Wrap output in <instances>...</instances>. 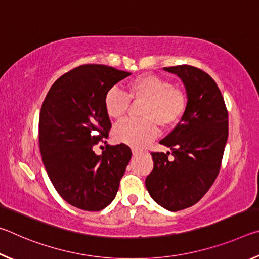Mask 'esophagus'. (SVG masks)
I'll return each instance as SVG.
<instances>
[{
  "instance_id": "obj_1",
  "label": "esophagus",
  "mask_w": 259,
  "mask_h": 259,
  "mask_svg": "<svg viewBox=\"0 0 259 259\" xmlns=\"http://www.w3.org/2000/svg\"><path fill=\"white\" fill-rule=\"evenodd\" d=\"M142 151H139V150H133V155L134 156H138V155H140L142 154Z\"/></svg>"
}]
</instances>
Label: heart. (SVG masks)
Wrapping results in <instances>:
<instances>
[{"instance_id":"b5f03b06","label":"heart","mask_w":259,"mask_h":259,"mask_svg":"<svg viewBox=\"0 0 259 259\" xmlns=\"http://www.w3.org/2000/svg\"><path fill=\"white\" fill-rule=\"evenodd\" d=\"M130 98L145 100L142 115L145 119H125L114 128L117 142L131 147L142 148L157 135V125L172 128L182 120L186 111L187 99L181 89L155 74H142L128 83V94L112 87L105 95L104 105L107 115L121 119L129 107Z\"/></svg>"}]
</instances>
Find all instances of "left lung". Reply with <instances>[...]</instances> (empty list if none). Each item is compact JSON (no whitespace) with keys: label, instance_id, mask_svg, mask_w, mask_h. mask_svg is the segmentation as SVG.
I'll use <instances>...</instances> for the list:
<instances>
[{"label":"left lung","instance_id":"8db88e82","mask_svg":"<svg viewBox=\"0 0 259 259\" xmlns=\"http://www.w3.org/2000/svg\"><path fill=\"white\" fill-rule=\"evenodd\" d=\"M184 83L186 111L160 144L170 152L151 153L154 166L145 185L152 199L169 211L195 204L208 192L221 169L229 136V117L221 90L201 69L179 65L164 67Z\"/></svg>","mask_w":259,"mask_h":259}]
</instances>
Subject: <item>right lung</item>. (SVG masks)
<instances>
[{
	"mask_svg": "<svg viewBox=\"0 0 259 259\" xmlns=\"http://www.w3.org/2000/svg\"><path fill=\"white\" fill-rule=\"evenodd\" d=\"M131 73L105 65H83L64 74L47 94L38 121L42 161L56 191L67 203L99 211L112 202L131 159L124 144L95 145L107 138L111 121L105 95Z\"/></svg>",
	"mask_w": 259,
	"mask_h": 259,
	"instance_id": "add662e5",
	"label": "right lung"
}]
</instances>
